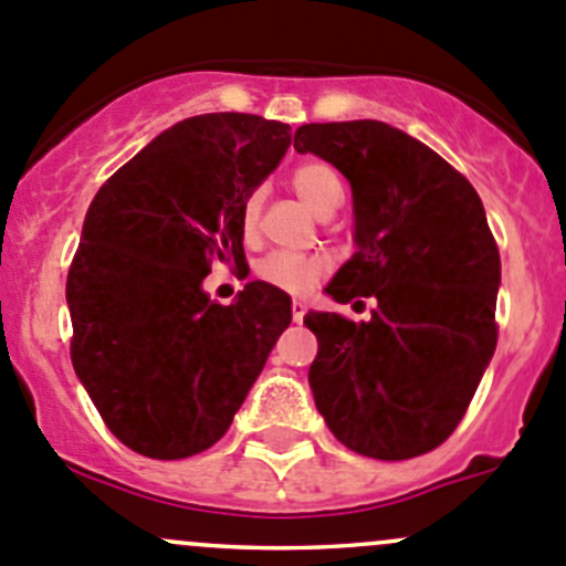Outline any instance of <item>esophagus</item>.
Here are the masks:
<instances>
[{
    "label": "esophagus",
    "instance_id": "esophagus-1",
    "mask_svg": "<svg viewBox=\"0 0 566 566\" xmlns=\"http://www.w3.org/2000/svg\"><path fill=\"white\" fill-rule=\"evenodd\" d=\"M305 313H307V305H305V302H300V300L291 302V318H294L296 324H300L302 318H305Z\"/></svg>",
    "mask_w": 566,
    "mask_h": 566
}]
</instances>
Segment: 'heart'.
Returning a JSON list of instances; mask_svg holds the SVG:
<instances>
[{
  "label": "heart",
  "mask_w": 566,
  "mask_h": 566,
  "mask_svg": "<svg viewBox=\"0 0 566 566\" xmlns=\"http://www.w3.org/2000/svg\"><path fill=\"white\" fill-rule=\"evenodd\" d=\"M291 189L296 198L316 214H327V211L338 209L344 189H340L338 176L324 161H302L291 170ZM261 200L259 195H250L244 203L242 222L248 231L259 226ZM327 259L322 255H302V253H272L259 264V281L281 289L285 294H305L313 285L327 275Z\"/></svg>",
  "instance_id": "1"
}]
</instances>
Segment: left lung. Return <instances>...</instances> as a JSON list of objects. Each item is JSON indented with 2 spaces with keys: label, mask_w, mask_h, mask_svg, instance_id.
<instances>
[{
  "label": "left lung",
  "mask_w": 566,
  "mask_h": 566,
  "mask_svg": "<svg viewBox=\"0 0 566 566\" xmlns=\"http://www.w3.org/2000/svg\"><path fill=\"white\" fill-rule=\"evenodd\" d=\"M294 148L338 167L355 200L357 253L327 285L335 302L374 296L368 322L305 316L316 410L363 457H421L460 427L497 344L501 255L465 176L379 120L305 123Z\"/></svg>",
  "instance_id": "obj_1"
}]
</instances>
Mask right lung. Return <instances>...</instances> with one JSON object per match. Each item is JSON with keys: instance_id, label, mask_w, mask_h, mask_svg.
I'll return each instance as SVG.
<instances>
[{"instance_id": "1", "label": "right lung", "mask_w": 566, "mask_h": 566, "mask_svg": "<svg viewBox=\"0 0 566 566\" xmlns=\"http://www.w3.org/2000/svg\"><path fill=\"white\" fill-rule=\"evenodd\" d=\"M289 145V123L195 115L95 192L65 285L71 363L106 429L137 454L211 449L291 324L289 294L261 281L233 305L203 291L214 261L244 264V203Z\"/></svg>"}]
</instances>
